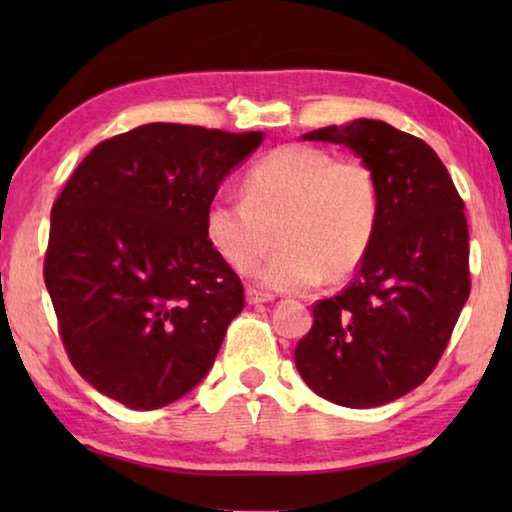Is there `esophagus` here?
I'll return each instance as SVG.
<instances>
[{"mask_svg": "<svg viewBox=\"0 0 512 512\" xmlns=\"http://www.w3.org/2000/svg\"><path fill=\"white\" fill-rule=\"evenodd\" d=\"M273 300H275L273 293H264V291L255 289V287H248L246 289V302H248V305H259V302H273Z\"/></svg>", "mask_w": 512, "mask_h": 512, "instance_id": "obj_1", "label": "esophagus"}]
</instances>
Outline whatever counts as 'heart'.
I'll list each match as a JSON object with an SVG mask.
<instances>
[{
  "instance_id": "b5f03b06",
  "label": "heart",
  "mask_w": 512,
  "mask_h": 512,
  "mask_svg": "<svg viewBox=\"0 0 512 512\" xmlns=\"http://www.w3.org/2000/svg\"><path fill=\"white\" fill-rule=\"evenodd\" d=\"M246 194H216L205 210V237L232 268H257L259 284L302 293L357 266L379 219L375 171L359 158H334L309 144H284L246 171Z\"/></svg>"
}]
</instances>
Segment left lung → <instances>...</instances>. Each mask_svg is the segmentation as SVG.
Masks as SVG:
<instances>
[{"label": "left lung", "instance_id": "obj_1", "mask_svg": "<svg viewBox=\"0 0 512 512\" xmlns=\"http://www.w3.org/2000/svg\"><path fill=\"white\" fill-rule=\"evenodd\" d=\"M345 144L375 171L379 219L354 280L318 300L296 368L325 400L372 409L427 379L470 296V232L452 176L420 137L357 119L302 135Z\"/></svg>", "mask_w": 512, "mask_h": 512}]
</instances>
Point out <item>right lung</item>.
Returning <instances> with one entry per match:
<instances>
[{
	"label": "right lung",
	"mask_w": 512,
	"mask_h": 512,
	"mask_svg": "<svg viewBox=\"0 0 512 512\" xmlns=\"http://www.w3.org/2000/svg\"><path fill=\"white\" fill-rule=\"evenodd\" d=\"M264 135L144 124L94 146L51 207L45 284L79 375L128 409L210 372L244 284L205 237L223 178Z\"/></svg>",
	"instance_id": "1"
}]
</instances>
